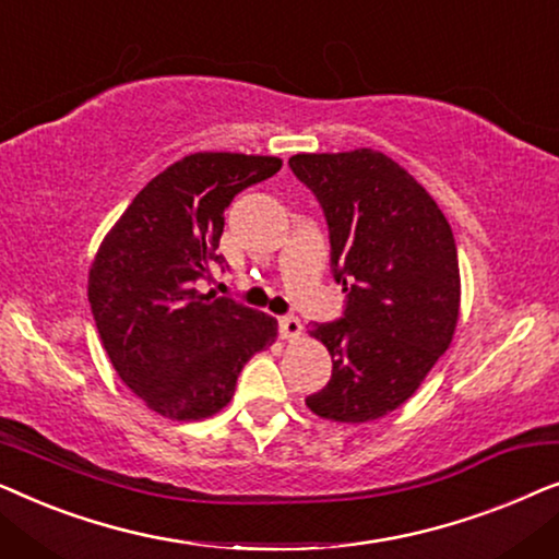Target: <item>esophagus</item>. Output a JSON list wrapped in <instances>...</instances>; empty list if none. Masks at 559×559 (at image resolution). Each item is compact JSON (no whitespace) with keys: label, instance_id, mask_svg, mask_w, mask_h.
<instances>
[{"label":"esophagus","instance_id":"esophagus-1","mask_svg":"<svg viewBox=\"0 0 559 559\" xmlns=\"http://www.w3.org/2000/svg\"><path fill=\"white\" fill-rule=\"evenodd\" d=\"M302 333V323L300 320H297L295 316H285V318H280V335L285 341H293V338H297V335Z\"/></svg>","mask_w":559,"mask_h":559}]
</instances>
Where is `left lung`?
Segmentation results:
<instances>
[{"label":"left lung","mask_w":559,"mask_h":559,"mask_svg":"<svg viewBox=\"0 0 559 559\" xmlns=\"http://www.w3.org/2000/svg\"><path fill=\"white\" fill-rule=\"evenodd\" d=\"M289 170L316 195L343 285L341 318L312 323L333 371L305 396L318 417L369 423L417 392L453 341L461 308L455 236L427 190L373 150L295 155Z\"/></svg>","instance_id":"left-lung-1"}]
</instances>
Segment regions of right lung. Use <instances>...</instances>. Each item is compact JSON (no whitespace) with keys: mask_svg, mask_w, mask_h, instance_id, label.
Instances as JSON below:
<instances>
[{"mask_svg":"<svg viewBox=\"0 0 559 559\" xmlns=\"http://www.w3.org/2000/svg\"><path fill=\"white\" fill-rule=\"evenodd\" d=\"M277 157L198 152L144 186L106 236L88 272L98 335L121 381L170 419H203L231 402L277 320L234 297L198 293L218 254L224 211L272 178Z\"/></svg>","mask_w":559,"mask_h":559,"instance_id":"add662e5","label":"right lung"}]
</instances>
